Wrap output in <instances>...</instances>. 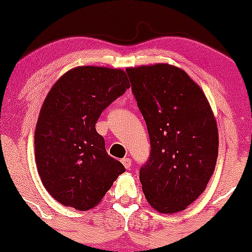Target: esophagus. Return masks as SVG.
Instances as JSON below:
<instances>
[{
    "label": "esophagus",
    "instance_id": "1",
    "mask_svg": "<svg viewBox=\"0 0 252 252\" xmlns=\"http://www.w3.org/2000/svg\"><path fill=\"white\" fill-rule=\"evenodd\" d=\"M122 163H123V166L126 167V169H129L131 167V159L128 158V157H126V158L122 159Z\"/></svg>",
    "mask_w": 252,
    "mask_h": 252
}]
</instances>
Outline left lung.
Segmentation results:
<instances>
[{
	"label": "left lung",
	"mask_w": 252,
	"mask_h": 252,
	"mask_svg": "<svg viewBox=\"0 0 252 252\" xmlns=\"http://www.w3.org/2000/svg\"><path fill=\"white\" fill-rule=\"evenodd\" d=\"M126 72L151 145L140 168L145 197L162 213L184 210L204 192L217 161V123L207 98L173 65H142Z\"/></svg>",
	"instance_id": "left-lung-1"
}]
</instances>
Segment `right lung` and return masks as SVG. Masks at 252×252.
Wrapping results in <instances>:
<instances>
[{
    "label": "right lung",
    "mask_w": 252,
    "mask_h": 252,
    "mask_svg": "<svg viewBox=\"0 0 252 252\" xmlns=\"http://www.w3.org/2000/svg\"><path fill=\"white\" fill-rule=\"evenodd\" d=\"M129 88L123 70L86 65L65 73L45 98L35 129V159L45 189L62 205L95 207L126 171L107 154L95 124Z\"/></svg>",
    "instance_id": "right-lung-1"
}]
</instances>
